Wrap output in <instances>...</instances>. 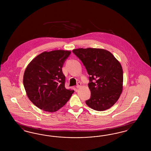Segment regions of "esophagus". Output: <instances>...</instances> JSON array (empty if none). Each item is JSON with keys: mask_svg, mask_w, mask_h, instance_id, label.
I'll return each mask as SVG.
<instances>
[{"mask_svg": "<svg viewBox=\"0 0 151 151\" xmlns=\"http://www.w3.org/2000/svg\"><path fill=\"white\" fill-rule=\"evenodd\" d=\"M81 87V83H78V85H77V86H76V88L78 89L79 88H80Z\"/></svg>", "mask_w": 151, "mask_h": 151, "instance_id": "obj_1", "label": "esophagus"}]
</instances>
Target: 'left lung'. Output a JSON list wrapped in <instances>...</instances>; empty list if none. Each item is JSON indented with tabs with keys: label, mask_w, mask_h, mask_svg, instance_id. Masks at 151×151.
Wrapping results in <instances>:
<instances>
[{
	"label": "left lung",
	"mask_w": 151,
	"mask_h": 151,
	"mask_svg": "<svg viewBox=\"0 0 151 151\" xmlns=\"http://www.w3.org/2000/svg\"><path fill=\"white\" fill-rule=\"evenodd\" d=\"M72 52L81 60L89 75L91 92L86 105L97 111L112 107L123 90V69L120 62L109 51L97 48H79Z\"/></svg>",
	"instance_id": "left-lung-1"
}]
</instances>
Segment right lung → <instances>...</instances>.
I'll use <instances>...</instances> for the list:
<instances>
[{"mask_svg": "<svg viewBox=\"0 0 151 151\" xmlns=\"http://www.w3.org/2000/svg\"><path fill=\"white\" fill-rule=\"evenodd\" d=\"M71 51H44L27 65L23 84L27 96L37 107L55 112L70 100L73 90L65 88L62 67Z\"/></svg>", "mask_w": 151, "mask_h": 151, "instance_id": "right-lung-1", "label": "right lung"}]
</instances>
